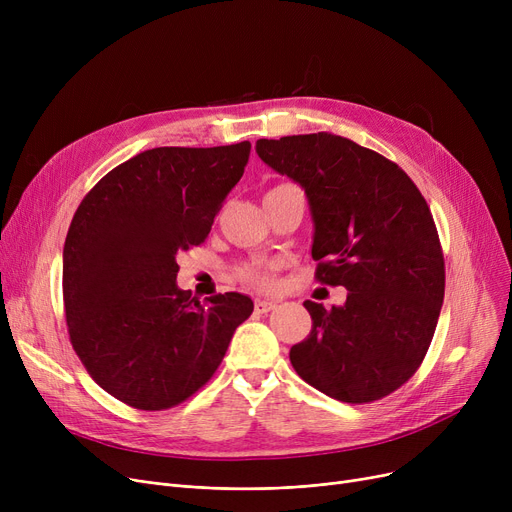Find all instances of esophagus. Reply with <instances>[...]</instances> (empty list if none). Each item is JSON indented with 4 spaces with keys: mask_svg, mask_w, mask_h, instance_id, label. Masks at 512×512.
Returning a JSON list of instances; mask_svg holds the SVG:
<instances>
[{
    "mask_svg": "<svg viewBox=\"0 0 512 512\" xmlns=\"http://www.w3.org/2000/svg\"><path fill=\"white\" fill-rule=\"evenodd\" d=\"M278 305L274 303V301H257L255 303V311L257 313H270V311H274Z\"/></svg>",
    "mask_w": 512,
    "mask_h": 512,
    "instance_id": "obj_1",
    "label": "esophagus"
}]
</instances>
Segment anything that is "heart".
Instances as JSON below:
<instances>
[{"mask_svg":"<svg viewBox=\"0 0 512 512\" xmlns=\"http://www.w3.org/2000/svg\"><path fill=\"white\" fill-rule=\"evenodd\" d=\"M294 184L284 182L274 186L272 191H284V188H290ZM238 278L240 282H245L251 288L257 290H272L278 284V267L274 263H249L238 267Z\"/></svg>","mask_w":512,"mask_h":512,"instance_id":"heart-1","label":"heart"}]
</instances>
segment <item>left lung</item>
I'll use <instances>...</instances> for the list:
<instances>
[{
    "mask_svg": "<svg viewBox=\"0 0 512 512\" xmlns=\"http://www.w3.org/2000/svg\"><path fill=\"white\" fill-rule=\"evenodd\" d=\"M267 166L307 193L315 280L348 290L344 307L305 301L309 336L290 348L301 378L363 405L409 382L444 301V253L427 201L388 157L328 132L259 139Z\"/></svg>",
    "mask_w": 512,
    "mask_h": 512,
    "instance_id": "obj_1",
    "label": "left lung"
}]
</instances>
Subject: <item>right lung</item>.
Wrapping results in <instances>:
<instances>
[{"mask_svg":"<svg viewBox=\"0 0 512 512\" xmlns=\"http://www.w3.org/2000/svg\"><path fill=\"white\" fill-rule=\"evenodd\" d=\"M249 153V141L143 151L107 172L74 213L62 272L70 342L128 407L164 411L191 398L253 313L245 294L199 303L176 286L178 253L205 242Z\"/></svg>","mask_w":512,"mask_h":512,"instance_id":"obj_1","label":"right lung"}]
</instances>
